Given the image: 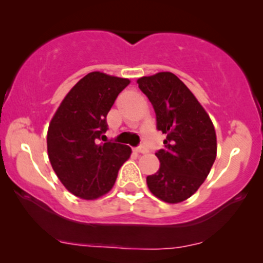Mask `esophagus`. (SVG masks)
Segmentation results:
<instances>
[{
    "instance_id": "esophagus-1",
    "label": "esophagus",
    "mask_w": 263,
    "mask_h": 263,
    "mask_svg": "<svg viewBox=\"0 0 263 263\" xmlns=\"http://www.w3.org/2000/svg\"><path fill=\"white\" fill-rule=\"evenodd\" d=\"M135 153H137V154H146L147 150H146V147H145V146H139V147L135 148Z\"/></svg>"
}]
</instances>
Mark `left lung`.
<instances>
[{"label":"left lung","mask_w":263,"mask_h":263,"mask_svg":"<svg viewBox=\"0 0 263 263\" xmlns=\"http://www.w3.org/2000/svg\"><path fill=\"white\" fill-rule=\"evenodd\" d=\"M156 115V127L166 135L155 154L160 168L146 178L150 192L166 203L190 198L208 178L216 159V132L210 116L193 92L172 72L137 80Z\"/></svg>","instance_id":"left-lung-1"}]
</instances>
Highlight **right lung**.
Listing matches in <instances>:
<instances>
[{
	"instance_id": "1",
	"label": "right lung",
	"mask_w": 263,
	"mask_h": 263,
	"mask_svg": "<svg viewBox=\"0 0 263 263\" xmlns=\"http://www.w3.org/2000/svg\"><path fill=\"white\" fill-rule=\"evenodd\" d=\"M128 79L100 71L87 73L67 92L47 134V151L54 173L68 192L97 200L115 185L131 147L99 142L107 131V115Z\"/></svg>"
}]
</instances>
